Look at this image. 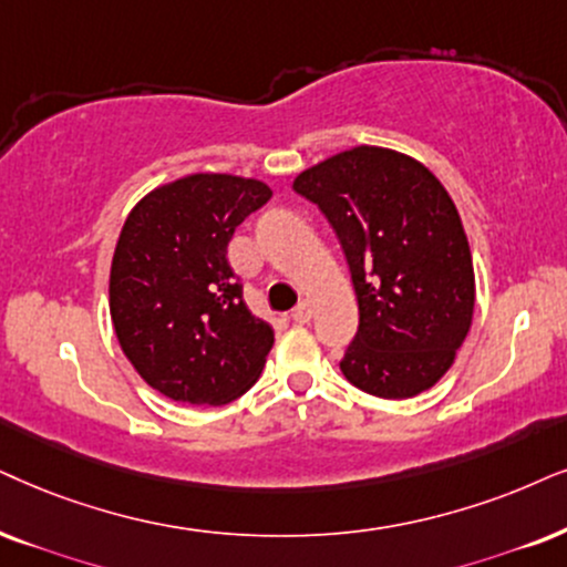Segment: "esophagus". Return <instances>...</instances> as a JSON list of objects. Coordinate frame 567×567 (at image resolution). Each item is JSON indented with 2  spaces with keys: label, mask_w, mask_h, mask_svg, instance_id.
<instances>
[{
  "label": "esophagus",
  "mask_w": 567,
  "mask_h": 567,
  "mask_svg": "<svg viewBox=\"0 0 567 567\" xmlns=\"http://www.w3.org/2000/svg\"><path fill=\"white\" fill-rule=\"evenodd\" d=\"M290 317L296 324H308V321H311V303H308V300H300V303L292 308Z\"/></svg>",
  "instance_id": "34e87169"
}]
</instances>
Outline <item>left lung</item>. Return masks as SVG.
Wrapping results in <instances>:
<instances>
[{
    "mask_svg": "<svg viewBox=\"0 0 567 567\" xmlns=\"http://www.w3.org/2000/svg\"><path fill=\"white\" fill-rule=\"evenodd\" d=\"M337 233L358 300L340 369L384 400L426 392L453 367L474 321L476 277L461 214L413 156L353 146L292 181Z\"/></svg>",
    "mask_w": 567,
    "mask_h": 567,
    "instance_id": "8db88e82",
    "label": "left lung"
}]
</instances>
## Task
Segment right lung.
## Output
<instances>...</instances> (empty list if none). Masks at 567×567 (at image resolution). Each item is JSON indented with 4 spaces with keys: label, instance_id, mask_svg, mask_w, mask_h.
<instances>
[{
    "label": "right lung",
    "instance_id": "add662e5",
    "mask_svg": "<svg viewBox=\"0 0 567 567\" xmlns=\"http://www.w3.org/2000/svg\"><path fill=\"white\" fill-rule=\"evenodd\" d=\"M269 198L256 177L196 172L146 193L120 230L114 334L143 382L177 403H230L267 363L275 329L243 300L227 243Z\"/></svg>",
    "mask_w": 567,
    "mask_h": 567
}]
</instances>
